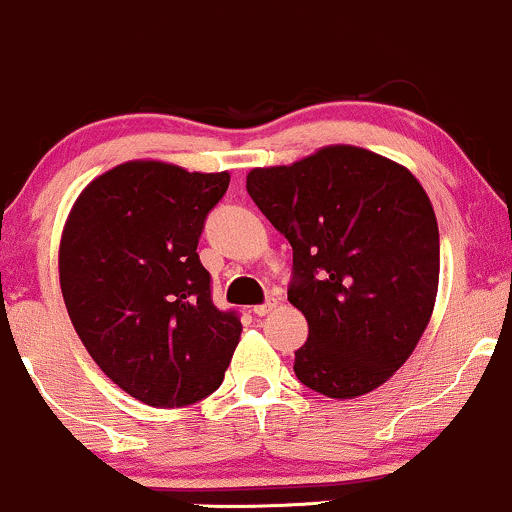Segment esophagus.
I'll return each mask as SVG.
<instances>
[{"instance_id": "1", "label": "esophagus", "mask_w": 512, "mask_h": 512, "mask_svg": "<svg viewBox=\"0 0 512 512\" xmlns=\"http://www.w3.org/2000/svg\"><path fill=\"white\" fill-rule=\"evenodd\" d=\"M275 306H278V302H275V299H270V302H266V304H258V306H254V314L261 318V316H268L270 311L275 309Z\"/></svg>"}]
</instances>
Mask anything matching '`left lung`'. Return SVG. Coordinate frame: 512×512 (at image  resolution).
Listing matches in <instances>:
<instances>
[{
    "label": "left lung",
    "mask_w": 512,
    "mask_h": 512,
    "mask_svg": "<svg viewBox=\"0 0 512 512\" xmlns=\"http://www.w3.org/2000/svg\"><path fill=\"white\" fill-rule=\"evenodd\" d=\"M246 191L292 244L287 299L309 323L294 374L338 400L383 386L434 314L441 249L424 186L400 162L338 143L254 167Z\"/></svg>",
    "instance_id": "8db88e82"
}]
</instances>
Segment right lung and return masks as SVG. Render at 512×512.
Wrapping results in <instances>:
<instances>
[{"instance_id": "1", "label": "right lung", "mask_w": 512, "mask_h": 512, "mask_svg": "<svg viewBox=\"0 0 512 512\" xmlns=\"http://www.w3.org/2000/svg\"><path fill=\"white\" fill-rule=\"evenodd\" d=\"M230 172L129 160L78 194L59 242V285L78 338L102 374L153 407L218 390L242 335L215 309L196 254Z\"/></svg>"}]
</instances>
